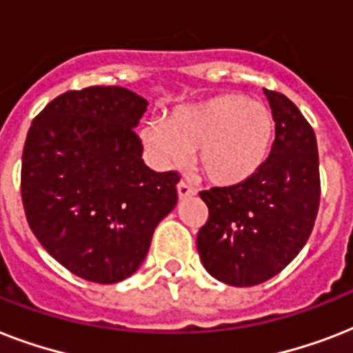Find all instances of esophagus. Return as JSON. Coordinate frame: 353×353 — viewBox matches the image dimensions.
Instances as JSON below:
<instances>
[{"label":"esophagus","instance_id":"obj_1","mask_svg":"<svg viewBox=\"0 0 353 353\" xmlns=\"http://www.w3.org/2000/svg\"><path fill=\"white\" fill-rule=\"evenodd\" d=\"M177 194H179V198H181V199L192 198V196H196V188L190 187L188 183L179 181V183H177Z\"/></svg>","mask_w":353,"mask_h":353}]
</instances>
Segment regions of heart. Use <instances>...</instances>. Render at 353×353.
<instances>
[{
    "label": "heart",
    "mask_w": 353,
    "mask_h": 353,
    "mask_svg": "<svg viewBox=\"0 0 353 353\" xmlns=\"http://www.w3.org/2000/svg\"><path fill=\"white\" fill-rule=\"evenodd\" d=\"M143 141L165 168L183 166L196 150L198 165L216 185L249 179L265 163L274 119L265 104L225 93L176 108L165 122H148Z\"/></svg>",
    "instance_id": "heart-1"
}]
</instances>
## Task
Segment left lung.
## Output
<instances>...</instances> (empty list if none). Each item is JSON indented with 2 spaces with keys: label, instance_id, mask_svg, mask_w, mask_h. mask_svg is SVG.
Returning <instances> with one entry per match:
<instances>
[{
  "label": "left lung",
  "instance_id": "left-lung-1",
  "mask_svg": "<svg viewBox=\"0 0 353 353\" xmlns=\"http://www.w3.org/2000/svg\"><path fill=\"white\" fill-rule=\"evenodd\" d=\"M274 141L260 170L199 196L209 218L196 245L205 269L223 284L247 288L279 274L306 245L321 203L317 139L285 95L263 90Z\"/></svg>",
  "mask_w": 353,
  "mask_h": 353
}]
</instances>
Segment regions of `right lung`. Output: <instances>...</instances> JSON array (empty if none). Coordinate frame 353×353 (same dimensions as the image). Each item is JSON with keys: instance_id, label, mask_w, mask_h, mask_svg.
Here are the masks:
<instances>
[{"instance_id": "1", "label": "right lung", "mask_w": 353, "mask_h": 353, "mask_svg": "<svg viewBox=\"0 0 353 353\" xmlns=\"http://www.w3.org/2000/svg\"><path fill=\"white\" fill-rule=\"evenodd\" d=\"M148 102L119 85L65 91L30 124L21 201L30 231L71 273L97 284L132 276L177 203L176 170L144 165L133 128Z\"/></svg>"}]
</instances>
